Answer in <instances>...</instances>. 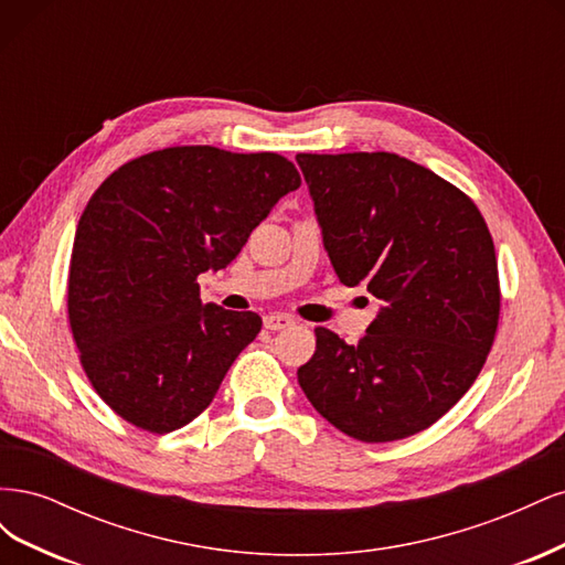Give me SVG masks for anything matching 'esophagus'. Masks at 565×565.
<instances>
[{
    "label": "esophagus",
    "instance_id": "obj_1",
    "mask_svg": "<svg viewBox=\"0 0 565 565\" xmlns=\"http://www.w3.org/2000/svg\"><path fill=\"white\" fill-rule=\"evenodd\" d=\"M295 322V318L292 316H287V313H268L266 318H264V328L266 330H285V328H289V324Z\"/></svg>",
    "mask_w": 565,
    "mask_h": 565
}]
</instances>
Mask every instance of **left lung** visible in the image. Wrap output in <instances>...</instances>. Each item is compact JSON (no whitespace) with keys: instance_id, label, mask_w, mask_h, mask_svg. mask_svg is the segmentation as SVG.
<instances>
[{"instance_id":"1","label":"left lung","mask_w":565,"mask_h":565,"mask_svg":"<svg viewBox=\"0 0 565 565\" xmlns=\"http://www.w3.org/2000/svg\"><path fill=\"white\" fill-rule=\"evenodd\" d=\"M324 249L384 306L349 347L316 328L299 386L341 434L391 443L429 429L483 370L500 322L492 235L473 200L396 152H299Z\"/></svg>"}]
</instances>
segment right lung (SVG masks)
Listing matches in <instances>:
<instances>
[{"label": "right lung", "instance_id": "obj_1", "mask_svg": "<svg viewBox=\"0 0 565 565\" xmlns=\"http://www.w3.org/2000/svg\"><path fill=\"white\" fill-rule=\"evenodd\" d=\"M299 185L278 152L172 146L96 188L75 233L67 320L82 370L115 415L169 434L210 407L262 318L202 303L198 276L226 268Z\"/></svg>", "mask_w": 565, "mask_h": 565}]
</instances>
